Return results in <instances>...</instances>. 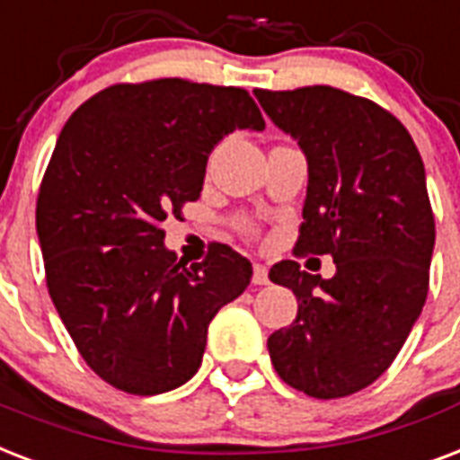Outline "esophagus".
Wrapping results in <instances>:
<instances>
[{
	"label": "esophagus",
	"instance_id": "esophagus-1",
	"mask_svg": "<svg viewBox=\"0 0 460 460\" xmlns=\"http://www.w3.org/2000/svg\"><path fill=\"white\" fill-rule=\"evenodd\" d=\"M252 280H254V286H266L269 283V269L263 263H254V276H252Z\"/></svg>",
	"mask_w": 460,
	"mask_h": 460
}]
</instances>
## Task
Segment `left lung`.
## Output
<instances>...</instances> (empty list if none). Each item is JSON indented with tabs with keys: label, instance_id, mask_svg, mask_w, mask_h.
I'll list each match as a JSON object with an SVG mask.
<instances>
[{
	"label": "left lung",
	"instance_id": "obj_1",
	"mask_svg": "<svg viewBox=\"0 0 460 460\" xmlns=\"http://www.w3.org/2000/svg\"><path fill=\"white\" fill-rule=\"evenodd\" d=\"M307 158L297 252L331 254L333 279L273 263L297 319L269 336L276 372L314 398H343L389 369L429 288L434 216L411 134L376 102L331 85L254 91Z\"/></svg>",
	"mask_w": 460,
	"mask_h": 460
}]
</instances>
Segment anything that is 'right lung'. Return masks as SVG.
<instances>
[{"mask_svg": "<svg viewBox=\"0 0 460 460\" xmlns=\"http://www.w3.org/2000/svg\"><path fill=\"white\" fill-rule=\"evenodd\" d=\"M263 127L244 88L181 78L110 85L64 124L35 227L59 319L115 389L155 396L190 382L213 316L247 290L244 256L211 244L187 266L160 226L197 201L227 134Z\"/></svg>", "mask_w": 460, "mask_h": 460, "instance_id": "1", "label": "right lung"}]
</instances>
